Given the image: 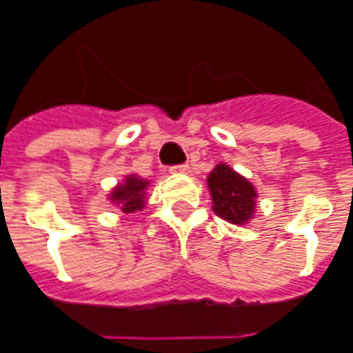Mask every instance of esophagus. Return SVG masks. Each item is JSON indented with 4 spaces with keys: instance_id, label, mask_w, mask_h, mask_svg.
<instances>
[{
    "instance_id": "esophagus-1",
    "label": "esophagus",
    "mask_w": 353,
    "mask_h": 353,
    "mask_svg": "<svg viewBox=\"0 0 353 353\" xmlns=\"http://www.w3.org/2000/svg\"><path fill=\"white\" fill-rule=\"evenodd\" d=\"M170 172H172V174H189V172H191V166H189V164H179V166H172Z\"/></svg>"
}]
</instances>
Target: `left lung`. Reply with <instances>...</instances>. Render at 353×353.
Segmentation results:
<instances>
[{
	"mask_svg": "<svg viewBox=\"0 0 353 353\" xmlns=\"http://www.w3.org/2000/svg\"><path fill=\"white\" fill-rule=\"evenodd\" d=\"M206 183L212 196V210L216 216L233 225H246L254 218L258 191L229 164H216V168L208 174Z\"/></svg>",
	"mask_w": 353,
	"mask_h": 353,
	"instance_id": "left-lung-1",
	"label": "left lung"
}]
</instances>
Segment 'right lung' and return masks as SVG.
I'll list each match as a JSON object with an SVG mask.
<instances>
[{"mask_svg": "<svg viewBox=\"0 0 353 353\" xmlns=\"http://www.w3.org/2000/svg\"><path fill=\"white\" fill-rule=\"evenodd\" d=\"M151 181L137 174H128L124 181L112 187L108 193V201L120 208L124 214H134V212L143 210L147 206V189Z\"/></svg>", "mask_w": 353, "mask_h": 353, "instance_id": "add662e5", "label": "right lung"}]
</instances>
